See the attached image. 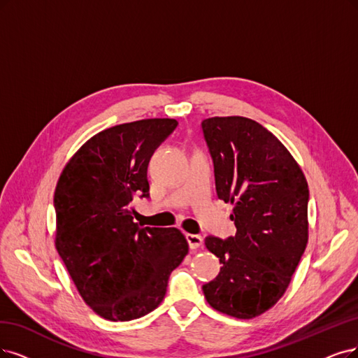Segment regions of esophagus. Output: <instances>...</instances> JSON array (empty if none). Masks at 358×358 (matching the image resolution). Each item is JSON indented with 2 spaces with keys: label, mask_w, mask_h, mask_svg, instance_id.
Returning a JSON list of instances; mask_svg holds the SVG:
<instances>
[{
  "label": "esophagus",
  "mask_w": 358,
  "mask_h": 358,
  "mask_svg": "<svg viewBox=\"0 0 358 358\" xmlns=\"http://www.w3.org/2000/svg\"><path fill=\"white\" fill-rule=\"evenodd\" d=\"M202 237L199 234H187V242L190 249H197L202 246Z\"/></svg>",
  "instance_id": "34e87169"
}]
</instances>
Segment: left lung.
<instances>
[{"instance_id":"8db88e82","label":"left lung","mask_w":358,"mask_h":358,"mask_svg":"<svg viewBox=\"0 0 358 358\" xmlns=\"http://www.w3.org/2000/svg\"><path fill=\"white\" fill-rule=\"evenodd\" d=\"M218 197L233 205L229 241L206 237L222 267L203 294L214 310L249 320L275 306L308 243V182L285 144L243 116L202 122Z\"/></svg>"}]
</instances>
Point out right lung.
Masks as SVG:
<instances>
[{"instance_id": "1", "label": "right lung", "mask_w": 358, "mask_h": 358, "mask_svg": "<svg viewBox=\"0 0 358 358\" xmlns=\"http://www.w3.org/2000/svg\"><path fill=\"white\" fill-rule=\"evenodd\" d=\"M178 122L141 119L100 131L64 165L55 192L56 249L87 306L129 322L162 302L189 254L178 229H143L132 197L149 196L148 165Z\"/></svg>"}]
</instances>
